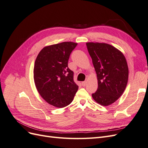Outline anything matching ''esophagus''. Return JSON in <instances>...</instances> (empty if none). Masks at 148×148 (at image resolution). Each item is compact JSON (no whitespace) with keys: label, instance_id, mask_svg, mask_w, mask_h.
Returning a JSON list of instances; mask_svg holds the SVG:
<instances>
[{"label":"esophagus","instance_id":"34e87169","mask_svg":"<svg viewBox=\"0 0 148 148\" xmlns=\"http://www.w3.org/2000/svg\"><path fill=\"white\" fill-rule=\"evenodd\" d=\"M82 84L83 86H86V81L83 82L82 83Z\"/></svg>","mask_w":148,"mask_h":148}]
</instances>
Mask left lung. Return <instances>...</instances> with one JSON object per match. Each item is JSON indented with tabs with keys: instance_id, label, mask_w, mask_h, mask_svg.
<instances>
[{
	"instance_id": "1",
	"label": "left lung",
	"mask_w": 148,
	"mask_h": 148,
	"mask_svg": "<svg viewBox=\"0 0 148 148\" xmlns=\"http://www.w3.org/2000/svg\"><path fill=\"white\" fill-rule=\"evenodd\" d=\"M87 49L97 74L98 88L92 97L107 106L122 95L128 79V68L123 53L106 43L87 42Z\"/></svg>"
}]
</instances>
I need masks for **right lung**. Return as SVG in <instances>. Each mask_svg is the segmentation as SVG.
Listing matches in <instances>:
<instances>
[{"mask_svg":"<svg viewBox=\"0 0 148 148\" xmlns=\"http://www.w3.org/2000/svg\"><path fill=\"white\" fill-rule=\"evenodd\" d=\"M77 44L64 42L46 46L35 60L33 73L37 90L48 104L58 108L69 105L78 91L73 71L68 67L70 53Z\"/></svg>","mask_w":148,"mask_h":148,"instance_id":"right-lung-1","label":"right lung"}]
</instances>
